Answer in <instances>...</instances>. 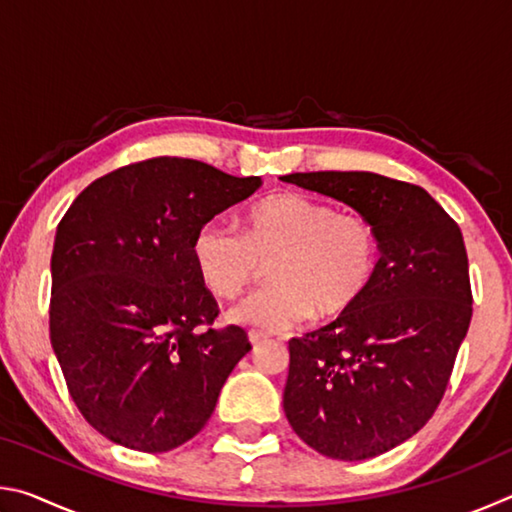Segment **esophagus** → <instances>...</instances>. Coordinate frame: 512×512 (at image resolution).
<instances>
[{"label":"esophagus","instance_id":"1","mask_svg":"<svg viewBox=\"0 0 512 512\" xmlns=\"http://www.w3.org/2000/svg\"><path fill=\"white\" fill-rule=\"evenodd\" d=\"M248 341L253 345H259L262 341H266V336L262 332H255V329H253V332H248Z\"/></svg>","mask_w":512,"mask_h":512}]
</instances>
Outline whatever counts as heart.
<instances>
[{"instance_id":"1","label":"heart","mask_w":512,"mask_h":512,"mask_svg":"<svg viewBox=\"0 0 512 512\" xmlns=\"http://www.w3.org/2000/svg\"><path fill=\"white\" fill-rule=\"evenodd\" d=\"M201 282L214 296L235 300L271 264V287L232 311L239 323L268 332L296 327L316 311L336 318L366 296L379 266V235L359 214L336 212L316 198L282 192L241 216V232L205 223L192 241Z\"/></svg>"}]
</instances>
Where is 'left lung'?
<instances>
[{"label":"left lung","mask_w":512,"mask_h":512,"mask_svg":"<svg viewBox=\"0 0 512 512\" xmlns=\"http://www.w3.org/2000/svg\"><path fill=\"white\" fill-rule=\"evenodd\" d=\"M375 225L379 266L357 305L289 341L284 413L318 454L363 461L436 411L472 318L461 228L418 185L370 171L289 173Z\"/></svg>","instance_id":"8db88e82"}]
</instances>
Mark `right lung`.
Masks as SVG:
<instances>
[{
	"label": "right lung",
	"mask_w": 512,
	"mask_h": 512,
	"mask_svg": "<svg viewBox=\"0 0 512 512\" xmlns=\"http://www.w3.org/2000/svg\"><path fill=\"white\" fill-rule=\"evenodd\" d=\"M259 187V176L153 158L94 180L58 223L51 348L74 404L112 443L169 452L210 420L250 343L237 325L210 327L219 309L192 241Z\"/></svg>",
	"instance_id": "right-lung-1"
}]
</instances>
